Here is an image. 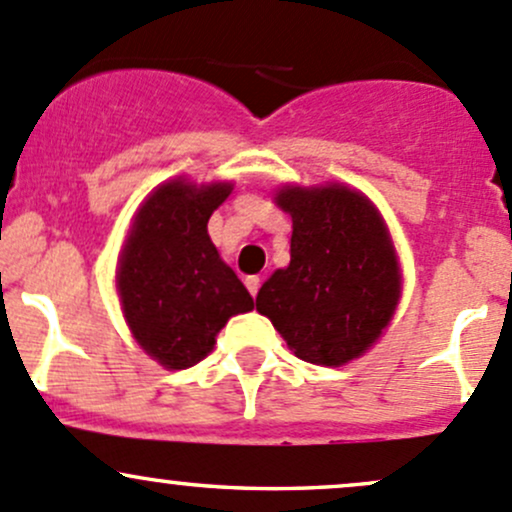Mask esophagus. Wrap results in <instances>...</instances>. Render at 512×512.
Wrapping results in <instances>:
<instances>
[{
    "instance_id": "1",
    "label": "esophagus",
    "mask_w": 512,
    "mask_h": 512,
    "mask_svg": "<svg viewBox=\"0 0 512 512\" xmlns=\"http://www.w3.org/2000/svg\"><path fill=\"white\" fill-rule=\"evenodd\" d=\"M260 284H262V279L257 277V274H252V277H245V287H247V292L252 294V297H257V292H260Z\"/></svg>"
}]
</instances>
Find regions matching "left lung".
Returning a JSON list of instances; mask_svg holds the SVG:
<instances>
[{
	"label": "left lung",
	"instance_id": "left-lung-1",
	"mask_svg": "<svg viewBox=\"0 0 512 512\" xmlns=\"http://www.w3.org/2000/svg\"><path fill=\"white\" fill-rule=\"evenodd\" d=\"M292 215L289 265L257 294V311L289 351L338 368L373 346L390 324L402 289L383 215L360 191L284 186L274 196Z\"/></svg>",
	"mask_w": 512,
	"mask_h": 512
}]
</instances>
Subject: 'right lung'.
<instances>
[{
	"instance_id": "obj_1",
	"label": "right lung",
	"mask_w": 512,
	"mask_h": 512,
	"mask_svg": "<svg viewBox=\"0 0 512 512\" xmlns=\"http://www.w3.org/2000/svg\"><path fill=\"white\" fill-rule=\"evenodd\" d=\"M233 184H161L134 215L117 267V292L134 341L169 370L213 351L230 316L252 311L238 274L220 260L208 218Z\"/></svg>"
}]
</instances>
